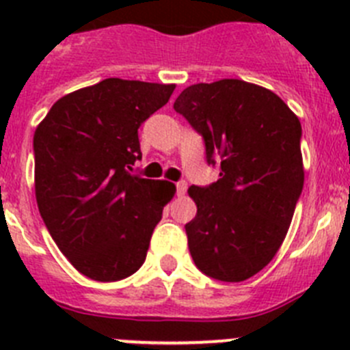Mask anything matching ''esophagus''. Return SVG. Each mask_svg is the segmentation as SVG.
Instances as JSON below:
<instances>
[{"label": "esophagus", "instance_id": "obj_1", "mask_svg": "<svg viewBox=\"0 0 350 350\" xmlns=\"http://www.w3.org/2000/svg\"><path fill=\"white\" fill-rule=\"evenodd\" d=\"M175 187H177V196H182V194H185V191H187V184H185L184 180L177 182V184H175Z\"/></svg>", "mask_w": 350, "mask_h": 350}]
</instances>
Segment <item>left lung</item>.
<instances>
[{
  "label": "left lung",
  "instance_id": "obj_1",
  "mask_svg": "<svg viewBox=\"0 0 350 350\" xmlns=\"http://www.w3.org/2000/svg\"><path fill=\"white\" fill-rule=\"evenodd\" d=\"M173 108L221 168L217 182L189 187L194 265L221 282L250 279L277 254L301 196V124L275 92L237 79L191 85Z\"/></svg>",
  "mask_w": 350,
  "mask_h": 350
}]
</instances>
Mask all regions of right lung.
<instances>
[{"label":"right lung","instance_id":"obj_1","mask_svg":"<svg viewBox=\"0 0 350 350\" xmlns=\"http://www.w3.org/2000/svg\"><path fill=\"white\" fill-rule=\"evenodd\" d=\"M175 85L105 79L52 105L36 128L35 191L55 245L82 275L116 282L144 265L175 185L129 170L142 159L138 128Z\"/></svg>","mask_w":350,"mask_h":350}]
</instances>
